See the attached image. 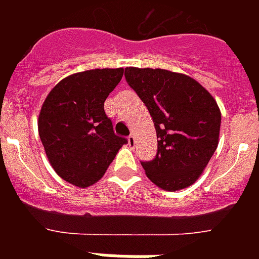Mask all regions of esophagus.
I'll list each match as a JSON object with an SVG mask.
<instances>
[{
	"instance_id": "1",
	"label": "esophagus",
	"mask_w": 259,
	"mask_h": 259,
	"mask_svg": "<svg viewBox=\"0 0 259 259\" xmlns=\"http://www.w3.org/2000/svg\"><path fill=\"white\" fill-rule=\"evenodd\" d=\"M127 142H129L130 148H134V146H136V137H134V134H130L129 137H127Z\"/></svg>"
}]
</instances>
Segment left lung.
I'll use <instances>...</instances> for the list:
<instances>
[{
  "mask_svg": "<svg viewBox=\"0 0 259 259\" xmlns=\"http://www.w3.org/2000/svg\"><path fill=\"white\" fill-rule=\"evenodd\" d=\"M129 86L149 110L157 154L141 161L150 181L165 191L187 188L199 179L217 150L221 110L195 79L161 68H125Z\"/></svg>",
  "mask_w": 259,
  "mask_h": 259,
  "instance_id": "obj_1",
  "label": "left lung"
}]
</instances>
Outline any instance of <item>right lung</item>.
Returning a JSON list of instances; mask_svg holds the SVG:
<instances>
[{
    "mask_svg": "<svg viewBox=\"0 0 259 259\" xmlns=\"http://www.w3.org/2000/svg\"><path fill=\"white\" fill-rule=\"evenodd\" d=\"M123 68L70 75L51 90L38 115V134L51 165L63 180L86 188L101 180L125 145L105 113L106 98Z\"/></svg>",
    "mask_w": 259,
    "mask_h": 259,
    "instance_id": "obj_1",
    "label": "right lung"
}]
</instances>
